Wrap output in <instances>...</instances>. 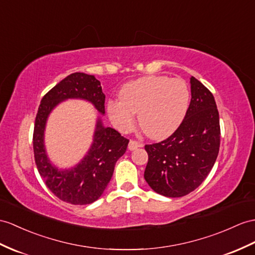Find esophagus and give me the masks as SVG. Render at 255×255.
<instances>
[{
	"instance_id": "obj_1",
	"label": "esophagus",
	"mask_w": 255,
	"mask_h": 255,
	"mask_svg": "<svg viewBox=\"0 0 255 255\" xmlns=\"http://www.w3.org/2000/svg\"><path fill=\"white\" fill-rule=\"evenodd\" d=\"M138 147H142L141 142H138L137 140H133V139L129 140V142H128V149H129V150H135V149L138 148Z\"/></svg>"
}]
</instances>
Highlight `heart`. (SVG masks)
<instances>
[{
	"instance_id": "1",
	"label": "heart",
	"mask_w": 255,
	"mask_h": 255,
	"mask_svg": "<svg viewBox=\"0 0 255 255\" xmlns=\"http://www.w3.org/2000/svg\"><path fill=\"white\" fill-rule=\"evenodd\" d=\"M119 99L108 103V116L121 132L131 129L139 113L142 131L161 139L178 128L187 113L190 92L183 79L147 76L122 86Z\"/></svg>"
}]
</instances>
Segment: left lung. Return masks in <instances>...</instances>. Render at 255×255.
Returning <instances> with one entry per match:
<instances>
[{
    "label": "left lung",
    "instance_id": "1",
    "mask_svg": "<svg viewBox=\"0 0 255 255\" xmlns=\"http://www.w3.org/2000/svg\"><path fill=\"white\" fill-rule=\"evenodd\" d=\"M191 99L181 126L166 139L146 145L144 177L158 194L177 198L206 179L220 150L221 128L215 99L200 81L190 78Z\"/></svg>",
    "mask_w": 255,
    "mask_h": 255
}]
</instances>
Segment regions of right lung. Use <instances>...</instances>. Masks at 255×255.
I'll use <instances>...</instances> for the list:
<instances>
[{"label": "right lung", "mask_w": 255, "mask_h": 255, "mask_svg": "<svg viewBox=\"0 0 255 255\" xmlns=\"http://www.w3.org/2000/svg\"><path fill=\"white\" fill-rule=\"evenodd\" d=\"M69 98L84 99L105 115V94L101 82L83 72H74L61 80L42 98L35 117L33 151L36 167L48 189L60 200L71 204H90L103 195L114 174L116 162L127 151L128 139L115 128H105L101 118L91 148L71 169L59 170L49 161L44 146L46 121L52 110Z\"/></svg>", "instance_id": "add662e5"}]
</instances>
